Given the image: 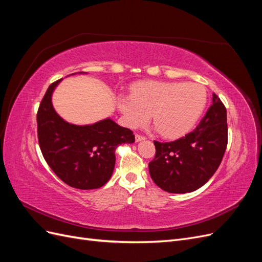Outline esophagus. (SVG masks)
I'll use <instances>...</instances> for the list:
<instances>
[{"label": "esophagus", "instance_id": "esophagus-1", "mask_svg": "<svg viewBox=\"0 0 262 262\" xmlns=\"http://www.w3.org/2000/svg\"><path fill=\"white\" fill-rule=\"evenodd\" d=\"M143 140H145V137H143V136H141V134H136V141H137V142H140V141H143Z\"/></svg>", "mask_w": 262, "mask_h": 262}]
</instances>
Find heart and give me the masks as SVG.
Listing matches in <instances>:
<instances>
[{
    "instance_id": "heart-1",
    "label": "heart",
    "mask_w": 262,
    "mask_h": 262,
    "mask_svg": "<svg viewBox=\"0 0 262 262\" xmlns=\"http://www.w3.org/2000/svg\"><path fill=\"white\" fill-rule=\"evenodd\" d=\"M207 102L202 86L194 83L142 82L132 95H120L117 105L125 124L132 129L147 123L150 115L164 138L184 137L201 116Z\"/></svg>"
}]
</instances>
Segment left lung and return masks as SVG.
I'll list each match as a JSON object with an SVG mask.
<instances>
[{"instance_id": "left-lung-1", "label": "left lung", "mask_w": 262, "mask_h": 262, "mask_svg": "<svg viewBox=\"0 0 262 262\" xmlns=\"http://www.w3.org/2000/svg\"><path fill=\"white\" fill-rule=\"evenodd\" d=\"M156 154L149 162L150 178L170 193L192 192L216 171L227 146V116L223 102L213 94L212 105L199 125L172 142L154 141Z\"/></svg>"}]
</instances>
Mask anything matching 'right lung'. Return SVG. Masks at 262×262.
<instances>
[{"mask_svg":"<svg viewBox=\"0 0 262 262\" xmlns=\"http://www.w3.org/2000/svg\"><path fill=\"white\" fill-rule=\"evenodd\" d=\"M61 81L48 87L39 105V146L47 164L67 185L82 190L100 188L113 175L116 148L122 143H133L136 138L130 129L109 118L89 125L63 120L51 102L52 93Z\"/></svg>","mask_w":262,"mask_h":262,"instance_id":"1","label":"right lung"}]
</instances>
